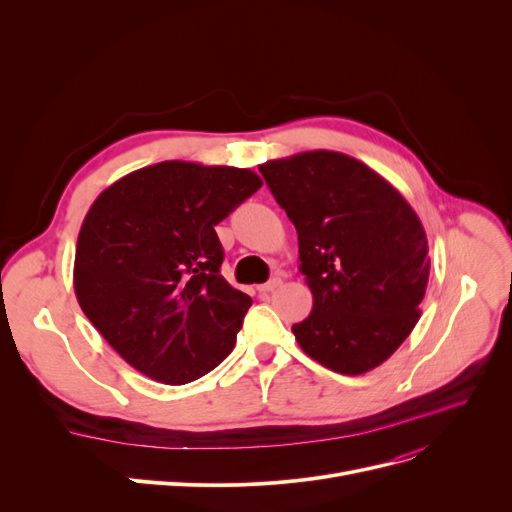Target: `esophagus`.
Returning a JSON list of instances; mask_svg holds the SVG:
<instances>
[{
  "mask_svg": "<svg viewBox=\"0 0 512 512\" xmlns=\"http://www.w3.org/2000/svg\"><path fill=\"white\" fill-rule=\"evenodd\" d=\"M278 286H282V278H272L270 282H265V284L257 286V290H259L261 294H267V292H274Z\"/></svg>",
  "mask_w": 512,
  "mask_h": 512,
  "instance_id": "1",
  "label": "esophagus"
}]
</instances>
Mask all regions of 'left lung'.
Here are the masks:
<instances>
[{"instance_id": "left-lung-1", "label": "left lung", "mask_w": 512, "mask_h": 512, "mask_svg": "<svg viewBox=\"0 0 512 512\" xmlns=\"http://www.w3.org/2000/svg\"><path fill=\"white\" fill-rule=\"evenodd\" d=\"M299 234L313 309L292 326L303 351L342 375L382 365L421 317L427 236L396 188L363 161L305 151L259 166Z\"/></svg>"}]
</instances>
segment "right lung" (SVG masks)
Returning a JSON list of instances; mask_svg holds the SVG:
<instances>
[{
    "label": "right lung",
    "instance_id": "obj_1",
    "mask_svg": "<svg viewBox=\"0 0 512 512\" xmlns=\"http://www.w3.org/2000/svg\"><path fill=\"white\" fill-rule=\"evenodd\" d=\"M261 184L245 168L161 161L107 186L85 215L78 305L147 378L182 386L232 353L253 301L220 274L215 226Z\"/></svg>",
    "mask_w": 512,
    "mask_h": 512
}]
</instances>
